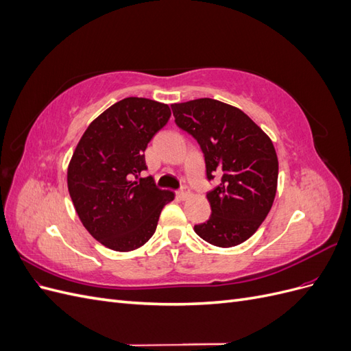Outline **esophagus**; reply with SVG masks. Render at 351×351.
Returning a JSON list of instances; mask_svg holds the SVG:
<instances>
[{
  "label": "esophagus",
  "instance_id": "esophagus-1",
  "mask_svg": "<svg viewBox=\"0 0 351 351\" xmlns=\"http://www.w3.org/2000/svg\"><path fill=\"white\" fill-rule=\"evenodd\" d=\"M178 196H180V199H183V200H186L189 196H190V189L187 187V186H183L182 189L178 190Z\"/></svg>",
  "mask_w": 351,
  "mask_h": 351
}]
</instances>
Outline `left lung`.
<instances>
[{"mask_svg": "<svg viewBox=\"0 0 351 351\" xmlns=\"http://www.w3.org/2000/svg\"><path fill=\"white\" fill-rule=\"evenodd\" d=\"M176 124L199 143L210 217L195 232L218 247L246 241L267 218L277 193L278 158L269 137L241 110L210 98L171 105Z\"/></svg>", "mask_w": 351, "mask_h": 351, "instance_id": "8db88e82", "label": "left lung"}]
</instances>
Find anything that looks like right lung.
<instances>
[{
  "label": "right lung",
  "mask_w": 351,
  "mask_h": 351,
  "mask_svg": "<svg viewBox=\"0 0 351 351\" xmlns=\"http://www.w3.org/2000/svg\"><path fill=\"white\" fill-rule=\"evenodd\" d=\"M169 117L167 104L124 98L95 119L77 143L67 169L69 193L82 224L104 246L117 252L143 246L174 199L151 177L139 178L146 146Z\"/></svg>",
  "instance_id": "right-lung-1"
}]
</instances>
